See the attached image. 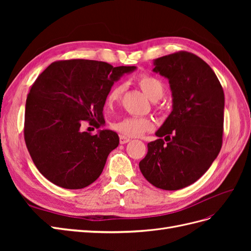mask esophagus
Listing matches in <instances>:
<instances>
[{
    "mask_svg": "<svg viewBox=\"0 0 251 251\" xmlns=\"http://www.w3.org/2000/svg\"><path fill=\"white\" fill-rule=\"evenodd\" d=\"M130 140H131V139L128 138V137H126V136H124V135H120V136H119V142H120V144L127 143Z\"/></svg>",
    "mask_w": 251,
    "mask_h": 251,
    "instance_id": "1",
    "label": "esophagus"
}]
</instances>
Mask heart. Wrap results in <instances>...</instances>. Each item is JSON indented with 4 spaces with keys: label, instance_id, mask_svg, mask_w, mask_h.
<instances>
[{
    "label": "heart",
    "instance_id": "obj_1",
    "mask_svg": "<svg viewBox=\"0 0 251 251\" xmlns=\"http://www.w3.org/2000/svg\"><path fill=\"white\" fill-rule=\"evenodd\" d=\"M138 85L142 92L147 95L150 100L156 101L163 95V85L158 78L151 75H142L138 78ZM125 90L124 85H116L108 94L107 102L113 103L117 101ZM113 127L119 133L130 137H137L154 127L151 119L148 117H126L113 124Z\"/></svg>",
    "mask_w": 251,
    "mask_h": 251
}]
</instances>
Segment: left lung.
<instances>
[{"instance_id": "1", "label": "left lung", "mask_w": 251, "mask_h": 251, "mask_svg": "<svg viewBox=\"0 0 251 251\" xmlns=\"http://www.w3.org/2000/svg\"><path fill=\"white\" fill-rule=\"evenodd\" d=\"M153 65L169 79L173 110L155 133L159 139L148 143L139 169L151 184L177 191L202 177L220 153L224 92L211 68L193 53H173Z\"/></svg>"}]
</instances>
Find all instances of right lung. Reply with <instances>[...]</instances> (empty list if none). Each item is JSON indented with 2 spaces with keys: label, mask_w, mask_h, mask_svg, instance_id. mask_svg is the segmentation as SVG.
<instances>
[{
  "label": "right lung",
  "mask_w": 251,
  "mask_h": 251,
  "mask_svg": "<svg viewBox=\"0 0 251 251\" xmlns=\"http://www.w3.org/2000/svg\"><path fill=\"white\" fill-rule=\"evenodd\" d=\"M135 66L113 67L89 59L52 63L30 89L25 110V142L43 176L68 189L83 188L100 176L107 158L118 147V135L80 130L83 120L101 123L114 82Z\"/></svg>",
  "instance_id": "right-lung-1"
}]
</instances>
